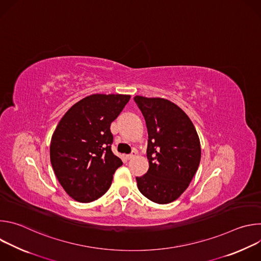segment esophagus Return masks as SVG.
<instances>
[{"instance_id":"obj_1","label":"esophagus","mask_w":261,"mask_h":261,"mask_svg":"<svg viewBox=\"0 0 261 261\" xmlns=\"http://www.w3.org/2000/svg\"><path fill=\"white\" fill-rule=\"evenodd\" d=\"M135 156H136V152L133 151L131 154H129V155L126 156V159H127V160H131V159H133Z\"/></svg>"}]
</instances>
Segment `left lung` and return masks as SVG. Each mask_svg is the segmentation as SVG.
I'll use <instances>...</instances> for the list:
<instances>
[{
    "label": "left lung",
    "instance_id": "8db88e82",
    "mask_svg": "<svg viewBox=\"0 0 261 261\" xmlns=\"http://www.w3.org/2000/svg\"><path fill=\"white\" fill-rule=\"evenodd\" d=\"M147 128L148 170L136 176L142 195L159 204L177 199L188 188L200 162V142L189 117L163 98L135 96Z\"/></svg>",
    "mask_w": 261,
    "mask_h": 261
}]
</instances>
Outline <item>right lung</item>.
I'll list each match as a JSON object with an SVG mask.
<instances>
[{"label": "right lung", "mask_w": 261, "mask_h": 261, "mask_svg": "<svg viewBox=\"0 0 261 261\" xmlns=\"http://www.w3.org/2000/svg\"><path fill=\"white\" fill-rule=\"evenodd\" d=\"M129 95L95 94L74 104L58 124L50 142V162L67 194L91 202L106 193L123 164L111 151L110 124Z\"/></svg>", "instance_id": "obj_1"}]
</instances>
